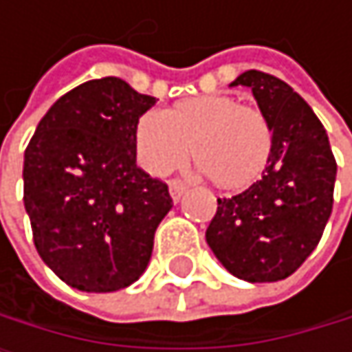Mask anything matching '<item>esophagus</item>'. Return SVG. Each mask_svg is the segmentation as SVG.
<instances>
[{
    "label": "esophagus",
    "mask_w": 352,
    "mask_h": 352,
    "mask_svg": "<svg viewBox=\"0 0 352 352\" xmlns=\"http://www.w3.org/2000/svg\"><path fill=\"white\" fill-rule=\"evenodd\" d=\"M184 192H186V184H182L180 180H172L170 182V195H172V199L176 204L184 197Z\"/></svg>",
    "instance_id": "obj_1"
}]
</instances>
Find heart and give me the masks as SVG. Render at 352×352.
Segmentation results:
<instances>
[{"label": "heart", "mask_w": 352, "mask_h": 352, "mask_svg": "<svg viewBox=\"0 0 352 352\" xmlns=\"http://www.w3.org/2000/svg\"><path fill=\"white\" fill-rule=\"evenodd\" d=\"M190 146L199 170L216 184L241 188L269 164L273 130L258 109L226 94L184 98L168 111L151 109L138 117L134 153L146 172L164 176L176 170Z\"/></svg>", "instance_id": "obj_1"}]
</instances>
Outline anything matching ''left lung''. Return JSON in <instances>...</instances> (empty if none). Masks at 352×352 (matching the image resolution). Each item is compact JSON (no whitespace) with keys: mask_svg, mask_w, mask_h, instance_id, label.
<instances>
[{"mask_svg":"<svg viewBox=\"0 0 352 352\" xmlns=\"http://www.w3.org/2000/svg\"><path fill=\"white\" fill-rule=\"evenodd\" d=\"M231 85H248L269 119L273 146L262 178L218 199L206 241L220 265L250 283L289 277L317 248L331 214L336 160L325 128L292 87L262 71H245Z\"/></svg>","mask_w":352,"mask_h":352,"instance_id":"1","label":"left lung"}]
</instances>
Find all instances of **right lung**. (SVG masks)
Listing matches in <instances>:
<instances>
[{
    "instance_id": "add662e5",
    "label": "right lung",
    "mask_w": 352,
    "mask_h": 352,
    "mask_svg": "<svg viewBox=\"0 0 352 352\" xmlns=\"http://www.w3.org/2000/svg\"><path fill=\"white\" fill-rule=\"evenodd\" d=\"M155 102L119 77L85 81L50 107L25 151L35 248L79 292L132 285L172 210L168 184L136 166L134 126Z\"/></svg>"
}]
</instances>
